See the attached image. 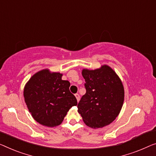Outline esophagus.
Segmentation results:
<instances>
[{"instance_id": "1", "label": "esophagus", "mask_w": 156, "mask_h": 156, "mask_svg": "<svg viewBox=\"0 0 156 156\" xmlns=\"http://www.w3.org/2000/svg\"><path fill=\"white\" fill-rule=\"evenodd\" d=\"M75 96L76 97V99H77V101L78 102L79 100H80V95H79L78 93H76V94H75Z\"/></svg>"}]
</instances>
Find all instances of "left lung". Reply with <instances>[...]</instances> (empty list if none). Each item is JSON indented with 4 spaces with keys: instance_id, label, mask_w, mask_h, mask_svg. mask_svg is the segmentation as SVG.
Instances as JSON below:
<instances>
[{
    "instance_id": "left-lung-1",
    "label": "left lung",
    "mask_w": 156,
    "mask_h": 156,
    "mask_svg": "<svg viewBox=\"0 0 156 156\" xmlns=\"http://www.w3.org/2000/svg\"><path fill=\"white\" fill-rule=\"evenodd\" d=\"M86 93L78 104V111L87 126L99 128L112 122L124 101V87L119 77L104 65L96 70L83 69Z\"/></svg>"
}]
</instances>
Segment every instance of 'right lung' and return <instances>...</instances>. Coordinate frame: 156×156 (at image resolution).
<instances>
[{"label": "right lung", "mask_w": 156, "mask_h": 156, "mask_svg": "<svg viewBox=\"0 0 156 156\" xmlns=\"http://www.w3.org/2000/svg\"><path fill=\"white\" fill-rule=\"evenodd\" d=\"M62 76L45 69L34 74L25 85L28 109L34 119L45 126L61 124L69 109L78 104L69 90L70 83L62 80Z\"/></svg>", "instance_id": "add662e5"}]
</instances>
